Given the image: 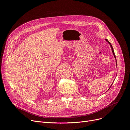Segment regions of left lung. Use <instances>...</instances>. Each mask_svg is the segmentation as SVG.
<instances>
[{"mask_svg":"<svg viewBox=\"0 0 130 130\" xmlns=\"http://www.w3.org/2000/svg\"><path fill=\"white\" fill-rule=\"evenodd\" d=\"M105 40L106 41V42H107L108 43V44L110 45V46H111V49H112V53H113V55H114V57H115V59H116V65L117 66V60H116V55H115V52H114V50H113V46H112V44H111V43H110L107 39H105ZM112 84H113V83H112ZM112 84L111 85V87H109V88L111 87V86H112ZM109 88L108 89V90L109 89Z\"/></svg>","mask_w":130,"mask_h":130,"instance_id":"left-lung-1","label":"left lung"}]
</instances>
